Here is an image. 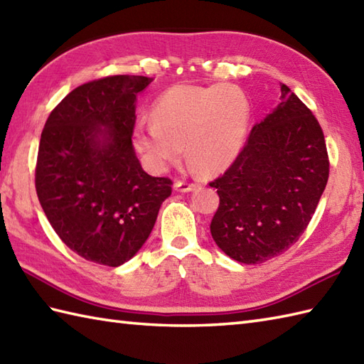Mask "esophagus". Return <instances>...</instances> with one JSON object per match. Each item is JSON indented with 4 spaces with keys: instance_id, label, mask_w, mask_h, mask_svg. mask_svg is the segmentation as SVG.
Listing matches in <instances>:
<instances>
[{
    "instance_id": "obj_1",
    "label": "esophagus",
    "mask_w": 364,
    "mask_h": 364,
    "mask_svg": "<svg viewBox=\"0 0 364 364\" xmlns=\"http://www.w3.org/2000/svg\"><path fill=\"white\" fill-rule=\"evenodd\" d=\"M173 186L176 191H180V192H189V191H194L198 184L191 183V181H184V180H176Z\"/></svg>"
}]
</instances>
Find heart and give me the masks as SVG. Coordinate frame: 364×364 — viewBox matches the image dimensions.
<instances>
[{
    "instance_id": "b5f03b06",
    "label": "heart",
    "mask_w": 364,
    "mask_h": 364,
    "mask_svg": "<svg viewBox=\"0 0 364 364\" xmlns=\"http://www.w3.org/2000/svg\"><path fill=\"white\" fill-rule=\"evenodd\" d=\"M250 117L249 98L235 84H178L153 103V122L137 123L133 142L156 170L180 159L184 145L200 172L218 175L241 151Z\"/></svg>"
}]
</instances>
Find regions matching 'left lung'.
<instances>
[{"label":"left lung","instance_id":"obj_1","mask_svg":"<svg viewBox=\"0 0 364 364\" xmlns=\"http://www.w3.org/2000/svg\"><path fill=\"white\" fill-rule=\"evenodd\" d=\"M280 100L252 128L233 164L210 183L219 194L210 225L213 239L244 264H259L296 244L328 180L318 119L286 84Z\"/></svg>","mask_w":364,"mask_h":364}]
</instances>
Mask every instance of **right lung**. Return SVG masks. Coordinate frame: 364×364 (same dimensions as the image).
<instances>
[{
  "label": "right lung",
  "mask_w": 364,
  "mask_h": 364,
  "mask_svg": "<svg viewBox=\"0 0 364 364\" xmlns=\"http://www.w3.org/2000/svg\"><path fill=\"white\" fill-rule=\"evenodd\" d=\"M150 82L112 75L82 84L54 107L42 131L38 202L60 241L97 264L117 267L133 258L172 194V180L145 173L131 142L136 95Z\"/></svg>",
  "instance_id": "obj_1"
}]
</instances>
